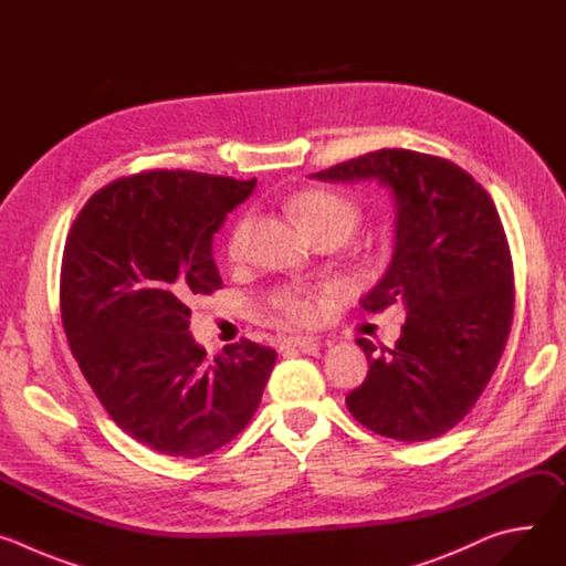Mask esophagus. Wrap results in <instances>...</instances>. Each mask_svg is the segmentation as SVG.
I'll return each mask as SVG.
<instances>
[{"instance_id": "obj_1", "label": "esophagus", "mask_w": 566, "mask_h": 566, "mask_svg": "<svg viewBox=\"0 0 566 566\" xmlns=\"http://www.w3.org/2000/svg\"><path fill=\"white\" fill-rule=\"evenodd\" d=\"M282 347H297L300 352H313L317 347L315 336H289L282 340Z\"/></svg>"}]
</instances>
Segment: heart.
Returning <instances> with one entry per match:
<instances>
[{"label": "heart", "instance_id": "heart-1", "mask_svg": "<svg viewBox=\"0 0 566 566\" xmlns=\"http://www.w3.org/2000/svg\"><path fill=\"white\" fill-rule=\"evenodd\" d=\"M291 206L300 223L313 239L322 234H336L340 239H347L360 219V210L352 199L325 188H313L295 195ZM249 234H251V219L249 217L239 219L230 230L228 244H226V253L230 260H241V255H244ZM271 302L284 317H289L291 322H297V325H311V322L317 317L315 291L280 289L271 295Z\"/></svg>", "mask_w": 566, "mask_h": 566}]
</instances>
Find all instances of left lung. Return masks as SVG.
<instances>
[{"mask_svg":"<svg viewBox=\"0 0 566 566\" xmlns=\"http://www.w3.org/2000/svg\"><path fill=\"white\" fill-rule=\"evenodd\" d=\"M311 179H374L396 208L391 264L360 304L378 313L402 302L408 317L394 349L374 356L367 338L356 340L369 371L347 394L349 412L398 441L446 434L486 389L513 322V260L493 199L452 160L396 147Z\"/></svg>","mask_w":566,"mask_h":566,"instance_id":"obj_1","label":"left lung"}]
</instances>
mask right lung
I'll return each instance as SVG.
<instances>
[{"label": "right lung", "instance_id": "1", "mask_svg": "<svg viewBox=\"0 0 566 566\" xmlns=\"http://www.w3.org/2000/svg\"><path fill=\"white\" fill-rule=\"evenodd\" d=\"M255 184L184 170L123 177L66 234L60 311L73 358L114 423L160 454L197 459L232 441L277 360L247 338L208 358L188 332L192 297L221 289L212 234Z\"/></svg>", "mask_w": 566, "mask_h": 566}]
</instances>
